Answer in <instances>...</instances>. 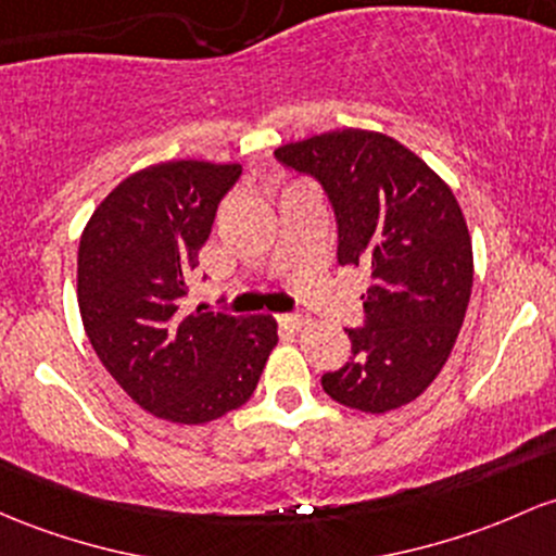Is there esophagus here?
<instances>
[{
	"instance_id": "34e87169",
	"label": "esophagus",
	"mask_w": 556,
	"mask_h": 556,
	"mask_svg": "<svg viewBox=\"0 0 556 556\" xmlns=\"http://www.w3.org/2000/svg\"><path fill=\"white\" fill-rule=\"evenodd\" d=\"M277 319H279V325L288 327V329H301L303 325H306V316L303 314H279Z\"/></svg>"
}]
</instances>
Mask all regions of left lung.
Here are the masks:
<instances>
[{"mask_svg":"<svg viewBox=\"0 0 556 556\" xmlns=\"http://www.w3.org/2000/svg\"><path fill=\"white\" fill-rule=\"evenodd\" d=\"M311 176L338 227V264L369 271L351 358L321 375L329 399L382 414L417 399L456 343L472 292V242L454 192L386 134L343 129L274 152Z\"/></svg>","mask_w":556,"mask_h":556,"instance_id":"1","label":"left lung"}]
</instances>
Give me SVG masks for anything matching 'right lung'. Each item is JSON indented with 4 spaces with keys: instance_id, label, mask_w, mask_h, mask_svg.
<instances>
[{
    "instance_id": "right-lung-1",
    "label": "right lung",
    "mask_w": 556,
    "mask_h": 556,
    "mask_svg": "<svg viewBox=\"0 0 556 556\" xmlns=\"http://www.w3.org/2000/svg\"><path fill=\"white\" fill-rule=\"evenodd\" d=\"M237 163H157L91 213L78 242V308L100 362L144 412L203 425L258 386L277 321L224 311L179 314Z\"/></svg>"
}]
</instances>
